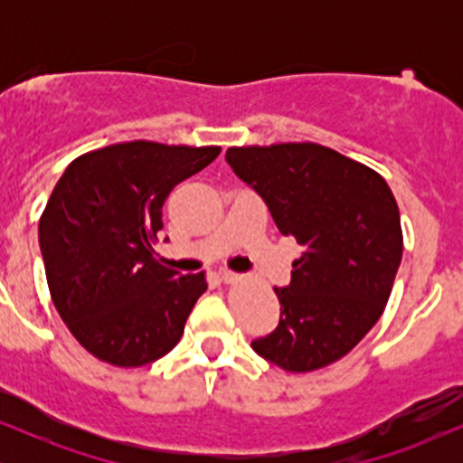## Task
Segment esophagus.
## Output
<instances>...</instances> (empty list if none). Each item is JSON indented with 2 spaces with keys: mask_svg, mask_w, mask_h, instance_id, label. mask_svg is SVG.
Masks as SVG:
<instances>
[{
  "mask_svg": "<svg viewBox=\"0 0 463 463\" xmlns=\"http://www.w3.org/2000/svg\"><path fill=\"white\" fill-rule=\"evenodd\" d=\"M239 279L237 272H231V269H220V280H224V283H235Z\"/></svg>",
  "mask_w": 463,
  "mask_h": 463,
  "instance_id": "obj_1",
  "label": "esophagus"
}]
</instances>
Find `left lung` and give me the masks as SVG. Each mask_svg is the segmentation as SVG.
Masks as SVG:
<instances>
[{
  "label": "left lung",
  "instance_id": "1",
  "mask_svg": "<svg viewBox=\"0 0 463 463\" xmlns=\"http://www.w3.org/2000/svg\"><path fill=\"white\" fill-rule=\"evenodd\" d=\"M226 163L302 248L289 285L276 287L279 326L254 353L287 372L342 359L392 294L402 257L394 194L374 169L317 143L228 147Z\"/></svg>",
  "mask_w": 463,
  "mask_h": 463
}]
</instances>
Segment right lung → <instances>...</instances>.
I'll return each instance as SVG.
<instances>
[{
	"label": "right lung",
	"mask_w": 463,
	"mask_h": 463,
	"mask_svg": "<svg viewBox=\"0 0 463 463\" xmlns=\"http://www.w3.org/2000/svg\"><path fill=\"white\" fill-rule=\"evenodd\" d=\"M222 147L115 143L78 156L39 222L47 285L62 322L93 357L119 368L161 359L180 342L204 272L154 259L169 191Z\"/></svg>",
	"instance_id": "right-lung-1"
}]
</instances>
